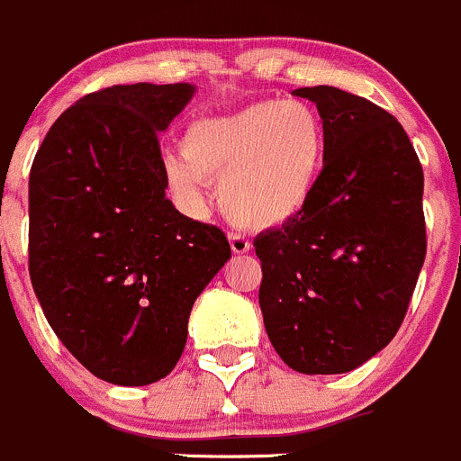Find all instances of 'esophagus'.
Listing matches in <instances>:
<instances>
[{"mask_svg":"<svg viewBox=\"0 0 461 461\" xmlns=\"http://www.w3.org/2000/svg\"><path fill=\"white\" fill-rule=\"evenodd\" d=\"M230 248H231V252H236V255H245V252H250V240L245 239V236H240V234H234V231H231L230 234Z\"/></svg>","mask_w":461,"mask_h":461,"instance_id":"1","label":"esophagus"}]
</instances>
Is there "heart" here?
<instances>
[{"instance_id": "b5f03b06", "label": "heart", "mask_w": 461, "mask_h": 461, "mask_svg": "<svg viewBox=\"0 0 461 461\" xmlns=\"http://www.w3.org/2000/svg\"><path fill=\"white\" fill-rule=\"evenodd\" d=\"M179 152L163 158L167 191L188 209L204 204L202 179L218 182V204L248 230L282 227L316 191L325 161V127L300 100L252 102L184 127Z\"/></svg>"}]
</instances>
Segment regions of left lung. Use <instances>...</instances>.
I'll return each instance as SVG.
<instances>
[{"label":"left lung","instance_id":"obj_1","mask_svg":"<svg viewBox=\"0 0 461 461\" xmlns=\"http://www.w3.org/2000/svg\"><path fill=\"white\" fill-rule=\"evenodd\" d=\"M316 104L325 161L300 216L261 231L259 304L284 364L337 375L375 357L402 325L428 250L423 167L391 113L334 86Z\"/></svg>","mask_w":461,"mask_h":461}]
</instances>
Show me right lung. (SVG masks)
Returning <instances> with one entry per match:
<instances>
[{
  "mask_svg": "<svg viewBox=\"0 0 461 461\" xmlns=\"http://www.w3.org/2000/svg\"><path fill=\"white\" fill-rule=\"evenodd\" d=\"M191 84L97 90L63 111L29 175V275L47 322L95 377L145 386L177 366L193 303L231 257L166 197L158 131Z\"/></svg>",
  "mask_w": 461,
  "mask_h": 461,
  "instance_id": "right-lung-1",
  "label": "right lung"
}]
</instances>
